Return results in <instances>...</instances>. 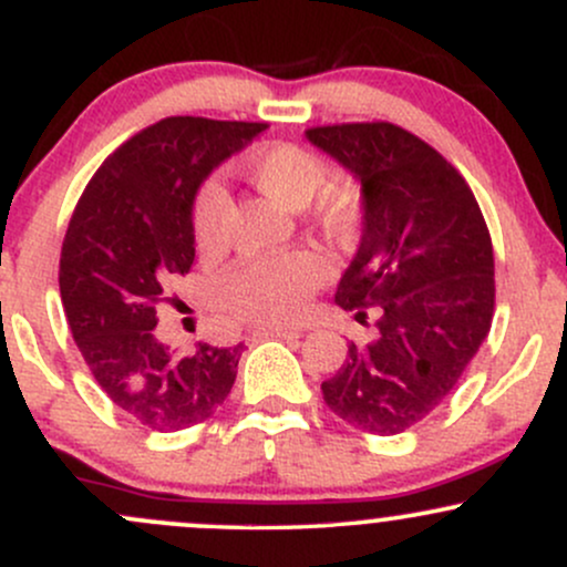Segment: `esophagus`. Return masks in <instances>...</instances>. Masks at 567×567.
Listing matches in <instances>:
<instances>
[{
    "instance_id": "obj_1",
    "label": "esophagus",
    "mask_w": 567,
    "mask_h": 567,
    "mask_svg": "<svg viewBox=\"0 0 567 567\" xmlns=\"http://www.w3.org/2000/svg\"><path fill=\"white\" fill-rule=\"evenodd\" d=\"M252 338H258V341L261 338H301V333L292 328H258L252 330Z\"/></svg>"
}]
</instances>
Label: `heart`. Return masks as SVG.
Wrapping results in <instances>:
<instances>
[{
	"label": "heart",
	"mask_w": 567,
	"mask_h": 567,
	"mask_svg": "<svg viewBox=\"0 0 567 567\" xmlns=\"http://www.w3.org/2000/svg\"><path fill=\"white\" fill-rule=\"evenodd\" d=\"M239 171L264 197L285 210H301L315 197V220L330 243L343 245L354 237L360 224V192L347 181L321 189L324 162L296 143H264L239 162ZM321 189L320 193L316 188ZM226 216V194L207 186L194 210V239L199 250L220 243ZM322 282V266L306 252L266 258L237 271L226 282V303L252 322H288L301 315L306 298Z\"/></svg>",
	"instance_id": "1"
}]
</instances>
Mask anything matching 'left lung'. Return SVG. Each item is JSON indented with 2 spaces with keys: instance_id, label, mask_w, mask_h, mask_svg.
I'll use <instances>...</instances> for the list:
<instances>
[{
  "instance_id": "left-lung-1",
  "label": "left lung",
  "mask_w": 567,
  "mask_h": 567,
  "mask_svg": "<svg viewBox=\"0 0 567 567\" xmlns=\"http://www.w3.org/2000/svg\"><path fill=\"white\" fill-rule=\"evenodd\" d=\"M360 184L362 237L336 288L375 341L349 343L324 405L360 432L400 434L453 392L493 320V245L472 188L389 122L306 130Z\"/></svg>"
}]
</instances>
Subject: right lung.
<instances>
[{"label": "right lung", "mask_w": 567, "mask_h": 567, "mask_svg": "<svg viewBox=\"0 0 567 567\" xmlns=\"http://www.w3.org/2000/svg\"><path fill=\"white\" fill-rule=\"evenodd\" d=\"M266 125L167 116L97 167L61 250V301L97 386L130 419L202 424L229 396L243 343L194 354L154 336L162 288L194 264V199L224 159Z\"/></svg>", "instance_id": "right-lung-1"}]
</instances>
